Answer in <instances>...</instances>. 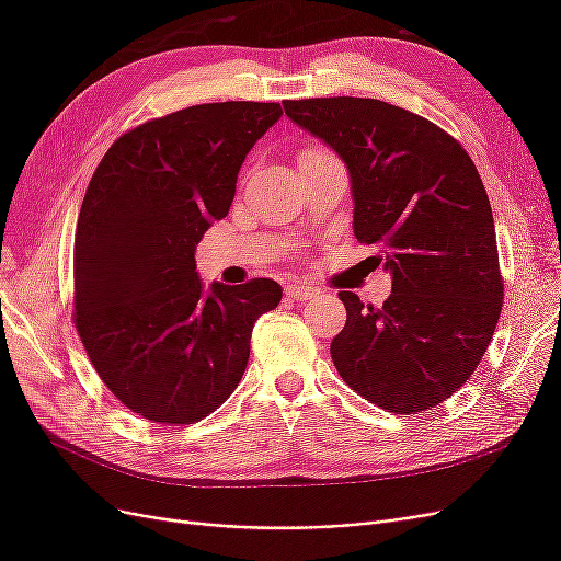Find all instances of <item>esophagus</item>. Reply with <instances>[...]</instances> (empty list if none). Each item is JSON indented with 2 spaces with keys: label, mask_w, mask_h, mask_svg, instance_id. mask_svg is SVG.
<instances>
[{
  "label": "esophagus",
  "mask_w": 561,
  "mask_h": 561,
  "mask_svg": "<svg viewBox=\"0 0 561 561\" xmlns=\"http://www.w3.org/2000/svg\"><path fill=\"white\" fill-rule=\"evenodd\" d=\"M285 295L295 301H307V299H313L318 295V290L309 285H287Z\"/></svg>",
  "instance_id": "esophagus-1"
}]
</instances>
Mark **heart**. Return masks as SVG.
<instances>
[{
  "mask_svg": "<svg viewBox=\"0 0 561 561\" xmlns=\"http://www.w3.org/2000/svg\"><path fill=\"white\" fill-rule=\"evenodd\" d=\"M322 154H328L325 149H304L301 154H299V161H304V159H316V157H322Z\"/></svg>",
  "mask_w": 561,
  "mask_h": 561,
  "instance_id": "heart-1",
  "label": "heart"
}]
</instances>
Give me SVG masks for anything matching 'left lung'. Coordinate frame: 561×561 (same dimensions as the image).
<instances>
[{
  "label": "left lung",
  "instance_id": "obj_1",
  "mask_svg": "<svg viewBox=\"0 0 561 561\" xmlns=\"http://www.w3.org/2000/svg\"><path fill=\"white\" fill-rule=\"evenodd\" d=\"M297 126L348 168L353 233L377 243L393 290L375 309L339 293L342 379L381 410L416 414L461 388L494 336L503 278L478 168L428 118L371 98L285 100Z\"/></svg>",
  "mask_w": 561,
  "mask_h": 561
}]
</instances>
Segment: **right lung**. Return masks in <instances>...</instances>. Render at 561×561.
Segmentation results:
<instances>
[{"instance_id": "add662e5", "label": "right lung", "mask_w": 561, "mask_h": 561, "mask_svg": "<svg viewBox=\"0 0 561 561\" xmlns=\"http://www.w3.org/2000/svg\"><path fill=\"white\" fill-rule=\"evenodd\" d=\"M278 103L194 105L124 133L95 168L75 236V325L130 412L194 423L239 386L271 278L203 290L194 252L227 217L252 145Z\"/></svg>"}]
</instances>
